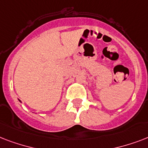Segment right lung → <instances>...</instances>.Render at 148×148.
<instances>
[{
	"mask_svg": "<svg viewBox=\"0 0 148 148\" xmlns=\"http://www.w3.org/2000/svg\"><path fill=\"white\" fill-rule=\"evenodd\" d=\"M19 101H20V102H21V101H20V100H19Z\"/></svg>",
	"mask_w": 148,
	"mask_h": 148,
	"instance_id": "1",
	"label": "right lung"
}]
</instances>
